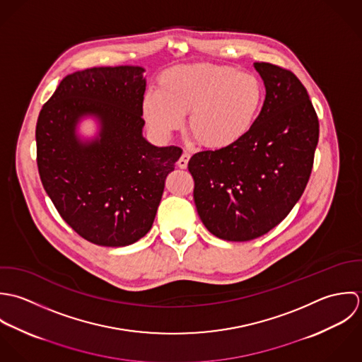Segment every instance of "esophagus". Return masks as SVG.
<instances>
[{
    "label": "esophagus",
    "instance_id": "34e87169",
    "mask_svg": "<svg viewBox=\"0 0 362 362\" xmlns=\"http://www.w3.org/2000/svg\"><path fill=\"white\" fill-rule=\"evenodd\" d=\"M189 160H190V153H189V152H183L182 156H180L179 160H177V166H179L180 169H186Z\"/></svg>",
    "mask_w": 362,
    "mask_h": 362
}]
</instances>
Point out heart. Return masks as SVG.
<instances>
[{
	"mask_svg": "<svg viewBox=\"0 0 362 362\" xmlns=\"http://www.w3.org/2000/svg\"><path fill=\"white\" fill-rule=\"evenodd\" d=\"M264 85L255 74L232 66L196 63L160 74L158 89L146 90L141 112L149 130L168 139L183 124L209 149H226L253 127L263 102Z\"/></svg>",
	"mask_w": 362,
	"mask_h": 362,
	"instance_id": "b5f03b06",
	"label": "heart"
}]
</instances>
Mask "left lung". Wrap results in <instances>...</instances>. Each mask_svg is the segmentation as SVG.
Instances as JSON below:
<instances>
[{"mask_svg":"<svg viewBox=\"0 0 362 362\" xmlns=\"http://www.w3.org/2000/svg\"><path fill=\"white\" fill-rule=\"evenodd\" d=\"M266 99L250 132L226 149L202 151L189 160L194 204L219 239L245 242L277 226L300 199L319 140V122L293 74L255 63Z\"/></svg>","mask_w":362,"mask_h":362,"instance_id":"left-lung-1","label":"left lung"}]
</instances>
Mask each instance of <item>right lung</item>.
<instances>
[{"label":"right lung","instance_id":"1","mask_svg":"<svg viewBox=\"0 0 362 362\" xmlns=\"http://www.w3.org/2000/svg\"><path fill=\"white\" fill-rule=\"evenodd\" d=\"M144 71L119 66L70 74L37 119L43 187L63 219L95 245L127 246L148 233L182 155L179 146H155L143 136ZM83 118L98 124L92 139L77 133Z\"/></svg>","mask_w":362,"mask_h":362}]
</instances>
